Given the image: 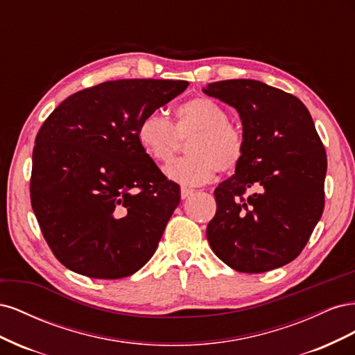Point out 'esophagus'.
<instances>
[{
	"mask_svg": "<svg viewBox=\"0 0 355 355\" xmlns=\"http://www.w3.org/2000/svg\"><path fill=\"white\" fill-rule=\"evenodd\" d=\"M192 194H194V189L187 188V187H182V188H180V197H182V198H188V197L192 196Z\"/></svg>",
	"mask_w": 355,
	"mask_h": 355,
	"instance_id": "esophagus-1",
	"label": "esophagus"
}]
</instances>
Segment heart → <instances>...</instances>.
Wrapping results in <instances>:
<instances>
[{"mask_svg": "<svg viewBox=\"0 0 355 355\" xmlns=\"http://www.w3.org/2000/svg\"><path fill=\"white\" fill-rule=\"evenodd\" d=\"M187 144L188 157L176 158L166 166L168 179L182 185H202L219 170L231 173L245 155V136L239 125L228 121L222 106L209 98H194L179 105L175 121L159 112L141 118L136 139L146 157L166 163L180 145Z\"/></svg>", "mask_w": 355, "mask_h": 355, "instance_id": "1", "label": "heart"}]
</instances>
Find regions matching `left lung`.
Listing matches in <instances>:
<instances>
[{
    "instance_id": "1",
    "label": "left lung",
    "mask_w": 355,
    "mask_h": 355,
    "mask_svg": "<svg viewBox=\"0 0 355 355\" xmlns=\"http://www.w3.org/2000/svg\"><path fill=\"white\" fill-rule=\"evenodd\" d=\"M202 92L237 110L247 144L235 175L214 189L211 250L249 274L292 262L324 209L327 157L313 118L296 96L261 81H216Z\"/></svg>"
}]
</instances>
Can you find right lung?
Segmentation results:
<instances>
[{
	"label": "right lung",
	"mask_w": 355,
	"mask_h": 355,
	"mask_svg": "<svg viewBox=\"0 0 355 355\" xmlns=\"http://www.w3.org/2000/svg\"><path fill=\"white\" fill-rule=\"evenodd\" d=\"M188 84L106 81L71 94L42 123L31 204L50 250L68 270L115 280L153 257L180 188L145 155L136 128Z\"/></svg>",
	"instance_id": "1"
}]
</instances>
